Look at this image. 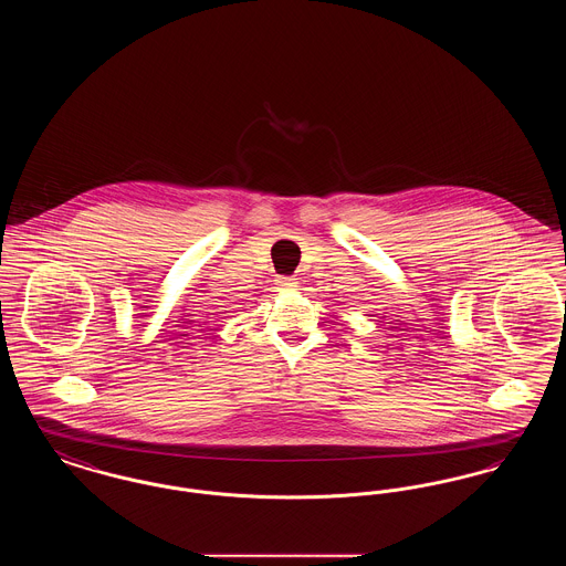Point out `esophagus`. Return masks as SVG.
Segmentation results:
<instances>
[{"label": "esophagus", "mask_w": 566, "mask_h": 566, "mask_svg": "<svg viewBox=\"0 0 566 566\" xmlns=\"http://www.w3.org/2000/svg\"><path fill=\"white\" fill-rule=\"evenodd\" d=\"M296 284V277H293V275H280L277 277V286L282 289V291H293L295 289Z\"/></svg>", "instance_id": "esophagus-1"}]
</instances>
